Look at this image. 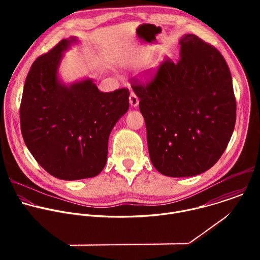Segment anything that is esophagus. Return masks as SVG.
Returning a JSON list of instances; mask_svg holds the SVG:
<instances>
[{
    "instance_id": "34e87169",
    "label": "esophagus",
    "mask_w": 260,
    "mask_h": 260,
    "mask_svg": "<svg viewBox=\"0 0 260 260\" xmlns=\"http://www.w3.org/2000/svg\"><path fill=\"white\" fill-rule=\"evenodd\" d=\"M129 104L133 107H137L139 105V98L137 96V94L135 92H131L129 95Z\"/></svg>"
}]
</instances>
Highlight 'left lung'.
<instances>
[{
	"instance_id": "8db88e82",
	"label": "left lung",
	"mask_w": 260,
	"mask_h": 260,
	"mask_svg": "<svg viewBox=\"0 0 260 260\" xmlns=\"http://www.w3.org/2000/svg\"><path fill=\"white\" fill-rule=\"evenodd\" d=\"M180 59L167 58L147 83L132 87L147 128L154 168L169 177H191L212 168L234 133L237 103L222 54L193 34L180 39Z\"/></svg>"
}]
</instances>
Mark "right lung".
<instances>
[{"instance_id": "add662e5", "label": "right lung", "mask_w": 260, "mask_h": 260, "mask_svg": "<svg viewBox=\"0 0 260 260\" xmlns=\"http://www.w3.org/2000/svg\"><path fill=\"white\" fill-rule=\"evenodd\" d=\"M76 38L63 39L39 56L27 74L20 128L27 149L47 173L61 180L99 175L106 166L111 131L128 110L127 88L102 92L91 79L69 86L57 70Z\"/></svg>"}]
</instances>
